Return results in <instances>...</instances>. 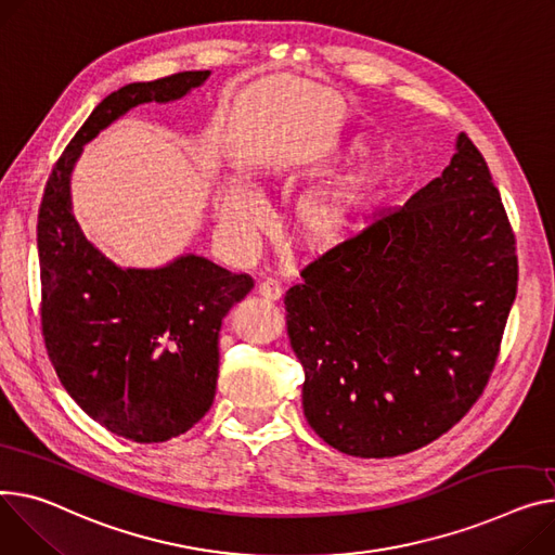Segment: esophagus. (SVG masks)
<instances>
[{
  "mask_svg": "<svg viewBox=\"0 0 555 555\" xmlns=\"http://www.w3.org/2000/svg\"><path fill=\"white\" fill-rule=\"evenodd\" d=\"M256 294L261 299H266V301H279L283 289H281V285L274 279H263L261 283L256 285Z\"/></svg>",
  "mask_w": 555,
  "mask_h": 555,
  "instance_id": "1",
  "label": "esophagus"
}]
</instances>
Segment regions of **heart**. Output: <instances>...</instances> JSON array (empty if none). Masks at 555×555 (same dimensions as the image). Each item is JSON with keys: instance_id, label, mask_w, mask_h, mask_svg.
Segmentation results:
<instances>
[{"instance_id": "heart-1", "label": "heart", "mask_w": 555, "mask_h": 555, "mask_svg": "<svg viewBox=\"0 0 555 555\" xmlns=\"http://www.w3.org/2000/svg\"><path fill=\"white\" fill-rule=\"evenodd\" d=\"M367 152L363 140L346 142L337 160L348 165ZM397 165L377 156L350 176L306 192L292 205L287 230L292 243L308 254H330L346 245L397 188ZM266 209L243 180H232L218 198V230L234 251H247L254 234L263 225Z\"/></svg>"}]
</instances>
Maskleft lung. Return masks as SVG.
I'll use <instances>...</instances> for the list:
<instances>
[{
	"mask_svg": "<svg viewBox=\"0 0 555 555\" xmlns=\"http://www.w3.org/2000/svg\"><path fill=\"white\" fill-rule=\"evenodd\" d=\"M301 276L285 319L314 433L354 457L430 444L485 392L518 292L482 154L460 133L439 178Z\"/></svg>",
	"mask_w": 555,
	"mask_h": 555,
	"instance_id": "obj_1",
	"label": "left lung"
}]
</instances>
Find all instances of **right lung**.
<instances>
[{
    "label": "right lung",
    "mask_w": 555,
    "mask_h": 555,
    "mask_svg": "<svg viewBox=\"0 0 555 555\" xmlns=\"http://www.w3.org/2000/svg\"><path fill=\"white\" fill-rule=\"evenodd\" d=\"M207 78L209 70H182L106 95L55 163L37 214L49 359L89 417L140 444L178 437L205 417L220 323L254 281L198 254L156 270L108 261L73 216L70 171L82 146L129 108L178 100Z\"/></svg>",
    "instance_id": "right-lung-1"
}]
</instances>
